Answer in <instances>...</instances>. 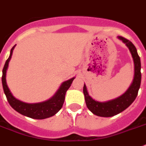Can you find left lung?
Listing matches in <instances>:
<instances>
[{
    "instance_id": "8db88e82",
    "label": "left lung",
    "mask_w": 146,
    "mask_h": 146,
    "mask_svg": "<svg viewBox=\"0 0 146 146\" xmlns=\"http://www.w3.org/2000/svg\"><path fill=\"white\" fill-rule=\"evenodd\" d=\"M118 38L126 44L132 55L134 63V77L131 86L122 96L107 102H99L92 99L91 96H89L86 86L84 84V94L88 109L93 114L102 117H111L127 109L136 99L140 87L141 62L137 48L133 43L127 38L122 36H118Z\"/></svg>"
}]
</instances>
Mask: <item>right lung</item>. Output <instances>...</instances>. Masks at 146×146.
Masks as SVG:
<instances>
[{"instance_id": "1", "label": "right lung", "mask_w": 146, "mask_h": 146, "mask_svg": "<svg viewBox=\"0 0 146 146\" xmlns=\"http://www.w3.org/2000/svg\"><path fill=\"white\" fill-rule=\"evenodd\" d=\"M15 45L10 50V55L5 62V65L3 68V75H2V85H3V92L5 93L7 99L10 104V106L21 115H24L27 117L32 118L35 119H44L53 116L57 113L62 107L64 103L65 96L66 91L70 87L72 81L74 78L70 80L63 82L60 86V89L55 93L51 98L44 102L36 104H27L22 102L16 99L13 94L11 93L9 87L7 86L6 81V73H7L8 65L13 55V49Z\"/></svg>"}]
</instances>
